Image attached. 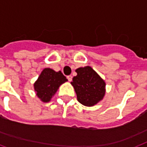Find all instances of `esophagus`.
<instances>
[{
  "mask_svg": "<svg viewBox=\"0 0 147 147\" xmlns=\"http://www.w3.org/2000/svg\"><path fill=\"white\" fill-rule=\"evenodd\" d=\"M67 78H68L69 82H71V80H72V76H67Z\"/></svg>",
  "mask_w": 147,
  "mask_h": 147,
  "instance_id": "34e87169",
  "label": "esophagus"
}]
</instances>
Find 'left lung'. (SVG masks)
<instances>
[{
  "mask_svg": "<svg viewBox=\"0 0 147 147\" xmlns=\"http://www.w3.org/2000/svg\"><path fill=\"white\" fill-rule=\"evenodd\" d=\"M71 85L82 105L92 107L103 100L106 92V83L91 66L78 68L76 70Z\"/></svg>",
  "mask_w": 147,
  "mask_h": 147,
  "instance_id": "1",
  "label": "left lung"
}]
</instances>
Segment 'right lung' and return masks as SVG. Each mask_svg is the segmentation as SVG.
I'll return each instance as SVG.
<instances>
[{"label": "right lung", "mask_w": 147, "mask_h": 147, "mask_svg": "<svg viewBox=\"0 0 147 147\" xmlns=\"http://www.w3.org/2000/svg\"><path fill=\"white\" fill-rule=\"evenodd\" d=\"M67 81L68 79L61 71H55L52 69L46 68L33 84L36 94L42 102H49L60 85Z\"/></svg>", "instance_id": "1"}]
</instances>
